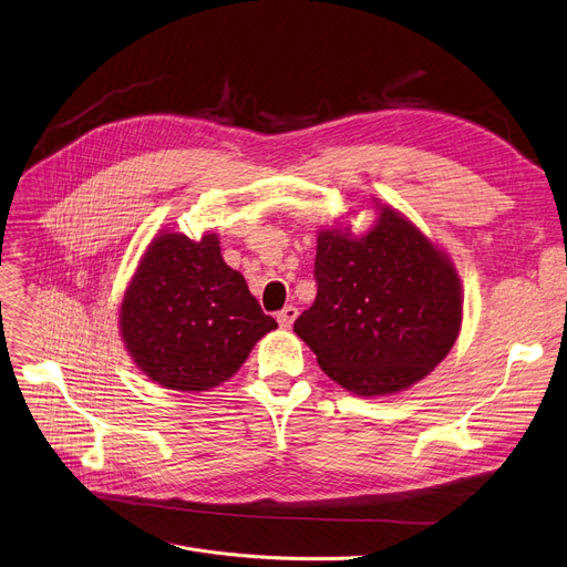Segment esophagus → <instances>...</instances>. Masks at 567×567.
I'll use <instances>...</instances> for the list:
<instances>
[{
	"instance_id": "1",
	"label": "esophagus",
	"mask_w": 567,
	"mask_h": 567,
	"mask_svg": "<svg viewBox=\"0 0 567 567\" xmlns=\"http://www.w3.org/2000/svg\"><path fill=\"white\" fill-rule=\"evenodd\" d=\"M296 317H298V310H296V306H285L280 312H278V323H280V328H291V323L296 321Z\"/></svg>"
}]
</instances>
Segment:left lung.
<instances>
[{"mask_svg":"<svg viewBox=\"0 0 567 567\" xmlns=\"http://www.w3.org/2000/svg\"><path fill=\"white\" fill-rule=\"evenodd\" d=\"M315 280V303L293 332L358 396L408 390L456 344L463 291L454 264L392 207L362 237L321 230Z\"/></svg>","mask_w":567,"mask_h":567,"instance_id":"8db88e82","label":"left lung"}]
</instances>
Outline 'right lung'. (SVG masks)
Returning <instances> with one entry per match:
<instances>
[{
    "instance_id": "add662e5",
    "label": "right lung",
    "mask_w": 567,
    "mask_h": 567,
    "mask_svg": "<svg viewBox=\"0 0 567 567\" xmlns=\"http://www.w3.org/2000/svg\"><path fill=\"white\" fill-rule=\"evenodd\" d=\"M276 328L244 276L223 261L216 235L155 237L121 306V334L136 367L179 392L233 379L257 339Z\"/></svg>"
}]
</instances>
